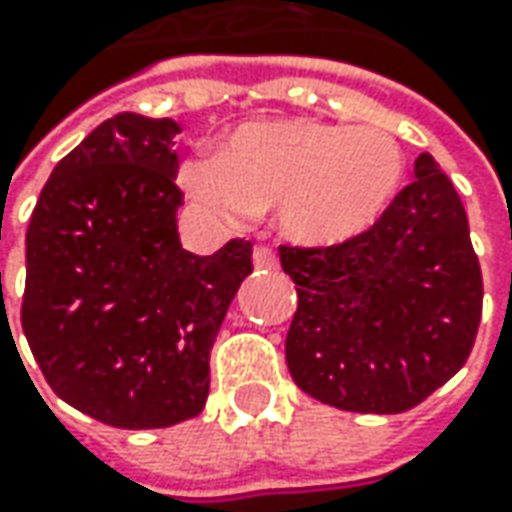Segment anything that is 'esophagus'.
I'll use <instances>...</instances> for the list:
<instances>
[{
	"label": "esophagus",
	"mask_w": 512,
	"mask_h": 512,
	"mask_svg": "<svg viewBox=\"0 0 512 512\" xmlns=\"http://www.w3.org/2000/svg\"><path fill=\"white\" fill-rule=\"evenodd\" d=\"M253 267L256 270H276L279 267V259L270 247H253Z\"/></svg>",
	"instance_id": "34e87169"
}]
</instances>
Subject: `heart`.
I'll return each mask as SVG.
<instances>
[{"label":"heart","instance_id":"heart-1","mask_svg":"<svg viewBox=\"0 0 512 512\" xmlns=\"http://www.w3.org/2000/svg\"><path fill=\"white\" fill-rule=\"evenodd\" d=\"M404 173L402 148L384 130L259 119L227 133L216 156L185 159L179 185L227 219L279 204L287 239L336 247L382 222L402 193Z\"/></svg>","mask_w":512,"mask_h":512}]
</instances>
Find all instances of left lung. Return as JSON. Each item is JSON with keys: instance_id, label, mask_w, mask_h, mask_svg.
I'll return each instance as SVG.
<instances>
[{"instance_id": "8db88e82", "label": "left lung", "mask_w": 512, "mask_h": 512, "mask_svg": "<svg viewBox=\"0 0 512 512\" xmlns=\"http://www.w3.org/2000/svg\"><path fill=\"white\" fill-rule=\"evenodd\" d=\"M379 225L336 247H279L299 307L285 356L307 396L350 413H404L467 362L482 270L453 182L419 153Z\"/></svg>"}]
</instances>
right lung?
<instances>
[{"label":"right lung","mask_w":512,"mask_h":512,"mask_svg":"<svg viewBox=\"0 0 512 512\" xmlns=\"http://www.w3.org/2000/svg\"><path fill=\"white\" fill-rule=\"evenodd\" d=\"M173 119L116 113L53 168L25 236L22 330L59 399L153 430L202 413L210 350L250 242L213 256L179 242Z\"/></svg>","instance_id":"1"}]
</instances>
